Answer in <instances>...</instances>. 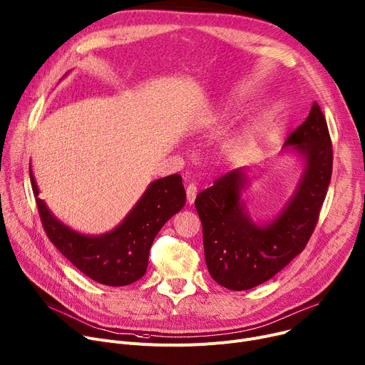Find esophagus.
<instances>
[{"label":"esophagus","instance_id":"1","mask_svg":"<svg viewBox=\"0 0 365 365\" xmlns=\"http://www.w3.org/2000/svg\"><path fill=\"white\" fill-rule=\"evenodd\" d=\"M185 195H187V200L188 203H192L196 200V196H197V185L195 182H190L185 188Z\"/></svg>","mask_w":365,"mask_h":365}]
</instances>
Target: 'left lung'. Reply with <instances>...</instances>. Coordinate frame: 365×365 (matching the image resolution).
I'll use <instances>...</instances> for the list:
<instances>
[{
    "mask_svg": "<svg viewBox=\"0 0 365 365\" xmlns=\"http://www.w3.org/2000/svg\"><path fill=\"white\" fill-rule=\"evenodd\" d=\"M286 144L305 155L307 169L293 199L271 224L256 225L243 210L242 169L230 170L196 197L206 265L222 287L247 290L265 283L305 249L317 227L333 170L329 126L317 101Z\"/></svg>",
    "mask_w": 365,
    "mask_h": 365,
    "instance_id": "left-lung-1",
    "label": "left lung"
}]
</instances>
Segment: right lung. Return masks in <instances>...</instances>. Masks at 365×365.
I'll return each mask as SVG.
<instances>
[{
	"label": "right lung",
	"mask_w": 365,
	"mask_h": 365,
	"mask_svg": "<svg viewBox=\"0 0 365 365\" xmlns=\"http://www.w3.org/2000/svg\"><path fill=\"white\" fill-rule=\"evenodd\" d=\"M31 185L39 218L50 242L91 280L106 286H126L144 275L148 252L165 222L185 205V190L178 174L153 181L123 222L98 237L78 234L57 221L38 197L32 170Z\"/></svg>",
	"instance_id": "obj_1"
}]
</instances>
